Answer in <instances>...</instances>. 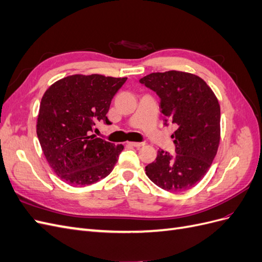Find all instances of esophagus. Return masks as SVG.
Segmentation results:
<instances>
[{
    "instance_id": "34e87169",
    "label": "esophagus",
    "mask_w": 262,
    "mask_h": 262,
    "mask_svg": "<svg viewBox=\"0 0 262 262\" xmlns=\"http://www.w3.org/2000/svg\"><path fill=\"white\" fill-rule=\"evenodd\" d=\"M128 144L130 146H134V147H141V146L145 145L144 143H142V142H128Z\"/></svg>"
}]
</instances>
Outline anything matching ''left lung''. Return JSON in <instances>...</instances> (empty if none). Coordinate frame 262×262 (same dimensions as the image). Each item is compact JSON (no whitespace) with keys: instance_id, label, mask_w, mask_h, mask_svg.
<instances>
[{"instance_id":"8db88e82","label":"left lung","mask_w":262,"mask_h":262,"mask_svg":"<svg viewBox=\"0 0 262 262\" xmlns=\"http://www.w3.org/2000/svg\"><path fill=\"white\" fill-rule=\"evenodd\" d=\"M140 83L161 98V113L177 125L171 136L173 156L160 149L145 167L156 186L182 192L198 185L211 167L221 139V109L211 87L200 76L181 71L150 73Z\"/></svg>"}]
</instances>
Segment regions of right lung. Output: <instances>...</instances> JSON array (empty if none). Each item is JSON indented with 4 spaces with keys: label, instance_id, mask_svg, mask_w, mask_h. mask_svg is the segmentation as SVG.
<instances>
[{
    "label": "right lung",
    "instance_id": "add662e5",
    "mask_svg": "<svg viewBox=\"0 0 262 262\" xmlns=\"http://www.w3.org/2000/svg\"><path fill=\"white\" fill-rule=\"evenodd\" d=\"M126 77L73 74L54 82L41 98L37 136L50 167L72 186H90L113 171L123 145L96 138L98 121L109 122L112 99Z\"/></svg>",
    "mask_w": 262,
    "mask_h": 262
}]
</instances>
